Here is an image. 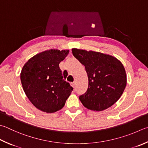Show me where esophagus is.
Wrapping results in <instances>:
<instances>
[{
    "label": "esophagus",
    "instance_id": "esophagus-1",
    "mask_svg": "<svg viewBox=\"0 0 148 148\" xmlns=\"http://www.w3.org/2000/svg\"><path fill=\"white\" fill-rule=\"evenodd\" d=\"M71 85H72V87H73L74 88H75V87H76V82H72V83H71Z\"/></svg>",
    "mask_w": 148,
    "mask_h": 148
}]
</instances>
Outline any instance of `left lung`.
Masks as SVG:
<instances>
[{
    "instance_id": "left-lung-1",
    "label": "left lung",
    "mask_w": 148,
    "mask_h": 148,
    "mask_svg": "<svg viewBox=\"0 0 148 148\" xmlns=\"http://www.w3.org/2000/svg\"><path fill=\"white\" fill-rule=\"evenodd\" d=\"M72 54L85 66L88 86L79 96L83 106L101 111L119 100L127 83L124 67L113 56L94 51L72 48Z\"/></svg>"
}]
</instances>
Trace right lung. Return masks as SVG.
Listing matches in <instances>:
<instances>
[{"label":"right lung","instance_id":"add662e5","mask_svg":"<svg viewBox=\"0 0 148 148\" xmlns=\"http://www.w3.org/2000/svg\"><path fill=\"white\" fill-rule=\"evenodd\" d=\"M68 54L69 50H47L29 59L23 66V90L32 103L42 111L52 113L61 109L73 90L59 66Z\"/></svg>","mask_w":148,"mask_h":148}]
</instances>
